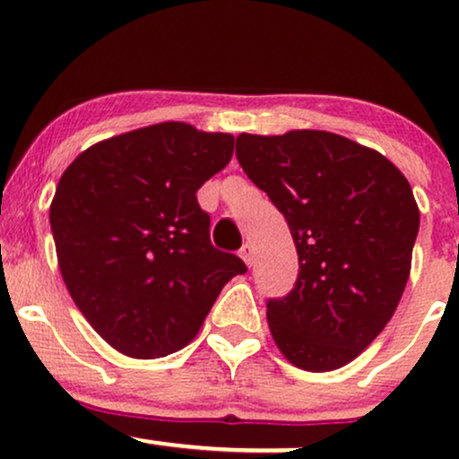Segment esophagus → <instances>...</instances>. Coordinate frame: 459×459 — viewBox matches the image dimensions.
<instances>
[{
    "label": "esophagus",
    "instance_id": "obj_1",
    "mask_svg": "<svg viewBox=\"0 0 459 459\" xmlns=\"http://www.w3.org/2000/svg\"><path fill=\"white\" fill-rule=\"evenodd\" d=\"M239 256H241V259H244L246 265L250 267L252 263H255V250H252V246L250 244H244V247H241V250H239Z\"/></svg>",
    "mask_w": 459,
    "mask_h": 459
}]
</instances>
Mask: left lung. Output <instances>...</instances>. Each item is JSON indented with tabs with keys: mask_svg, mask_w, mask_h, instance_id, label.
I'll return each instance as SVG.
<instances>
[{
	"mask_svg": "<svg viewBox=\"0 0 459 459\" xmlns=\"http://www.w3.org/2000/svg\"><path fill=\"white\" fill-rule=\"evenodd\" d=\"M237 160L287 220L299 273L267 302L273 343L304 371H334L386 328L412 267L419 204L382 152L330 131L237 135Z\"/></svg>",
	"mask_w": 459,
	"mask_h": 459,
	"instance_id": "left-lung-1",
	"label": "left lung"
}]
</instances>
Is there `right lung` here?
Masks as SVG:
<instances>
[{"mask_svg":"<svg viewBox=\"0 0 459 459\" xmlns=\"http://www.w3.org/2000/svg\"><path fill=\"white\" fill-rule=\"evenodd\" d=\"M230 134L160 123L79 152L49 207L60 273L105 343L149 360L183 350L246 265L215 250L196 192L233 157Z\"/></svg>","mask_w":459,"mask_h":459,"instance_id":"obj_1","label":"right lung"}]
</instances>
